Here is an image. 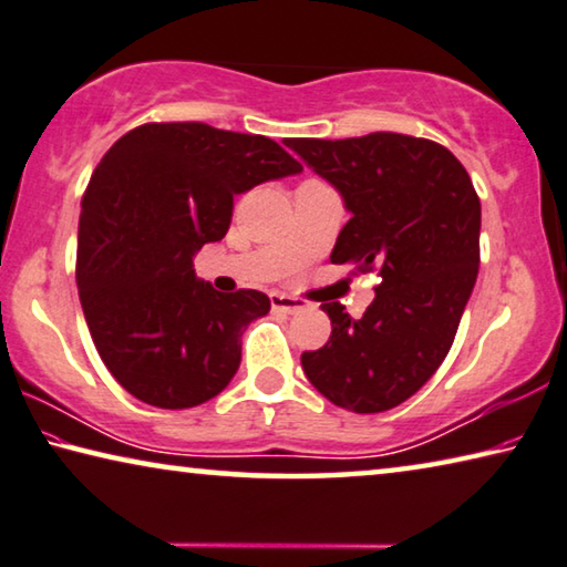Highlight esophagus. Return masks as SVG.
<instances>
[{
    "label": "esophagus",
    "mask_w": 567,
    "mask_h": 567,
    "mask_svg": "<svg viewBox=\"0 0 567 567\" xmlns=\"http://www.w3.org/2000/svg\"><path fill=\"white\" fill-rule=\"evenodd\" d=\"M271 306L274 311H284V313H296L303 309V301L296 299V296H286V293H271Z\"/></svg>",
    "instance_id": "34e87169"
}]
</instances>
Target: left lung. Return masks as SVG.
I'll use <instances>...</instances> for the list:
<instances>
[{"label":"left lung","mask_w":567,"mask_h":567,"mask_svg":"<svg viewBox=\"0 0 567 567\" xmlns=\"http://www.w3.org/2000/svg\"><path fill=\"white\" fill-rule=\"evenodd\" d=\"M286 145L341 193L351 218L331 264L379 271L361 319L321 303L331 337L303 351L309 382L341 410L386 412L426 384L447 357L480 268V198L447 147L399 133Z\"/></svg>","instance_id":"obj_1"}]
</instances>
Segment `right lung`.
Listing matches in <instances>:
<instances>
[{
    "mask_svg": "<svg viewBox=\"0 0 567 567\" xmlns=\"http://www.w3.org/2000/svg\"><path fill=\"white\" fill-rule=\"evenodd\" d=\"M299 171L271 137L206 123H145L102 155L82 196L78 291L100 359L135 399L188 410L228 386L271 299L216 291L193 256L226 236L236 193Z\"/></svg>",
    "mask_w": 567,
    "mask_h": 567,
    "instance_id": "add662e5",
    "label": "right lung"
}]
</instances>
